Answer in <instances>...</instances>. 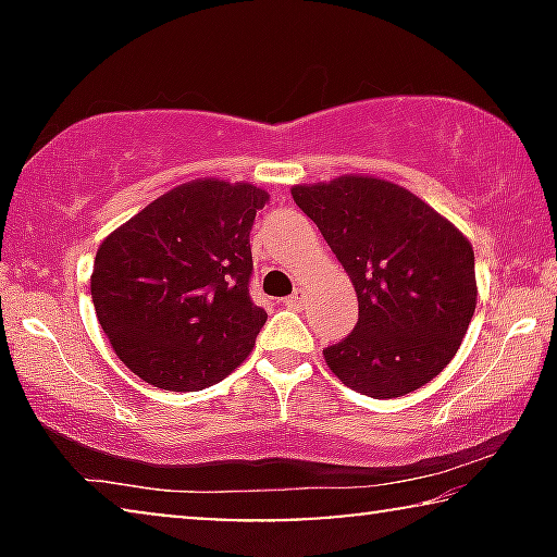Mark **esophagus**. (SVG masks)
Wrapping results in <instances>:
<instances>
[{
	"label": "esophagus",
	"instance_id": "obj_1",
	"mask_svg": "<svg viewBox=\"0 0 557 557\" xmlns=\"http://www.w3.org/2000/svg\"><path fill=\"white\" fill-rule=\"evenodd\" d=\"M284 304L288 309H304V304H307V292H304V288H296L292 296H286Z\"/></svg>",
	"mask_w": 557,
	"mask_h": 557
}]
</instances>
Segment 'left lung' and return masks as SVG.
<instances>
[{"label":"left lung","instance_id":"left-lung-1","mask_svg":"<svg viewBox=\"0 0 557 557\" xmlns=\"http://www.w3.org/2000/svg\"><path fill=\"white\" fill-rule=\"evenodd\" d=\"M357 292L355 330L324 349L342 383L400 398L454 360L476 309L474 250L421 197L375 177L292 187Z\"/></svg>","mask_w":557,"mask_h":557}]
</instances>
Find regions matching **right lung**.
I'll return each instance as SVG.
<instances>
[{"label": "right lung", "mask_w": 557, "mask_h": 557, "mask_svg": "<svg viewBox=\"0 0 557 557\" xmlns=\"http://www.w3.org/2000/svg\"><path fill=\"white\" fill-rule=\"evenodd\" d=\"M265 202L248 182L197 180L101 243L96 317L119 360L149 385L202 391L253 349L269 314L250 299V227Z\"/></svg>", "instance_id": "obj_1"}]
</instances>
